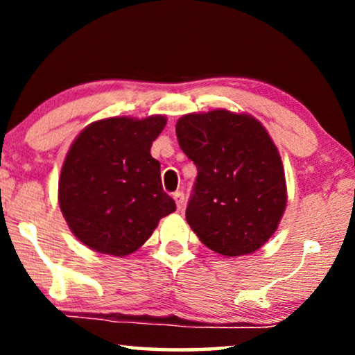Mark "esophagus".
Instances as JSON below:
<instances>
[{
    "mask_svg": "<svg viewBox=\"0 0 355 355\" xmlns=\"http://www.w3.org/2000/svg\"><path fill=\"white\" fill-rule=\"evenodd\" d=\"M173 198H174V202H176L178 210H182L184 203H186V198H184V192H181V191L174 192V193H173Z\"/></svg>",
    "mask_w": 355,
    "mask_h": 355,
    "instance_id": "esophagus-1",
    "label": "esophagus"
}]
</instances>
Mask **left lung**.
<instances>
[{
    "label": "left lung",
    "instance_id": "left-lung-1",
    "mask_svg": "<svg viewBox=\"0 0 355 355\" xmlns=\"http://www.w3.org/2000/svg\"><path fill=\"white\" fill-rule=\"evenodd\" d=\"M179 147L197 166L186 220L203 244L225 257L259 250L286 208L278 148L250 114L213 110L182 116Z\"/></svg>",
    "mask_w": 355,
    "mask_h": 355
}]
</instances>
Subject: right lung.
Masks as SVG:
<instances>
[{
	"label": "right lung",
	"instance_id": "obj_1",
	"mask_svg": "<svg viewBox=\"0 0 355 355\" xmlns=\"http://www.w3.org/2000/svg\"><path fill=\"white\" fill-rule=\"evenodd\" d=\"M164 116L95 121L77 135L62 164L58 198L67 226L100 254H132L176 210L150 155Z\"/></svg>",
	"mask_w": 355,
	"mask_h": 355
}]
</instances>
